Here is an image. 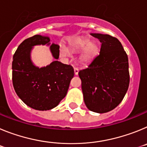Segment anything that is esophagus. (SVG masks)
<instances>
[{
    "mask_svg": "<svg viewBox=\"0 0 147 147\" xmlns=\"http://www.w3.org/2000/svg\"><path fill=\"white\" fill-rule=\"evenodd\" d=\"M78 73H79V69L77 67H74V74L78 75Z\"/></svg>",
    "mask_w": 147,
    "mask_h": 147,
    "instance_id": "1",
    "label": "esophagus"
}]
</instances>
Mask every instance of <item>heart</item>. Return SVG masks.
<instances>
[{
  "instance_id": "obj_1",
  "label": "heart",
  "mask_w": 147,
  "mask_h": 147,
  "mask_svg": "<svg viewBox=\"0 0 147 147\" xmlns=\"http://www.w3.org/2000/svg\"><path fill=\"white\" fill-rule=\"evenodd\" d=\"M70 48L75 52L82 51L80 60L84 65H87L92 62L100 52V46L98 42L90 41L88 38L75 39L70 45ZM59 55L61 57L67 59L70 57L69 51L62 45L59 48Z\"/></svg>"
}]
</instances>
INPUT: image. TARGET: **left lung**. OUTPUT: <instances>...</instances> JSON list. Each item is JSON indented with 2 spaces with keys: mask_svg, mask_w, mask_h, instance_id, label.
<instances>
[{
  "mask_svg": "<svg viewBox=\"0 0 147 147\" xmlns=\"http://www.w3.org/2000/svg\"><path fill=\"white\" fill-rule=\"evenodd\" d=\"M102 43L99 55L79 72L84 102L90 111L105 113L121 102L129 84L128 57L119 40L92 33Z\"/></svg>",
  "mask_w": 147,
  "mask_h": 147,
  "instance_id": "left-lung-1",
  "label": "left lung"
}]
</instances>
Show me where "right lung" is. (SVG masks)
I'll return each mask as SVG.
<instances>
[{
    "instance_id": "obj_1",
    "label": "right lung",
    "mask_w": 147,
    "mask_h": 147,
    "mask_svg": "<svg viewBox=\"0 0 147 147\" xmlns=\"http://www.w3.org/2000/svg\"><path fill=\"white\" fill-rule=\"evenodd\" d=\"M50 45L55 60L45 67L34 66L30 59L34 46ZM59 45L47 36L37 34L23 41L13 56L12 82L19 98L27 106L37 110L54 108L65 97L70 82L74 76L72 66L57 61Z\"/></svg>"
}]
</instances>
